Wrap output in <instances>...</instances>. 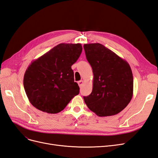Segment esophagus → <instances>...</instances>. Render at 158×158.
I'll use <instances>...</instances> for the list:
<instances>
[{
	"label": "esophagus",
	"mask_w": 158,
	"mask_h": 158,
	"mask_svg": "<svg viewBox=\"0 0 158 158\" xmlns=\"http://www.w3.org/2000/svg\"><path fill=\"white\" fill-rule=\"evenodd\" d=\"M78 85L80 87H82L83 85V84H84V81L83 80H80L78 82Z\"/></svg>",
	"instance_id": "1"
}]
</instances>
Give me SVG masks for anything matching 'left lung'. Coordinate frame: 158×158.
Listing matches in <instances>:
<instances>
[{
	"instance_id": "obj_1",
	"label": "left lung",
	"mask_w": 158,
	"mask_h": 158,
	"mask_svg": "<svg viewBox=\"0 0 158 158\" xmlns=\"http://www.w3.org/2000/svg\"><path fill=\"white\" fill-rule=\"evenodd\" d=\"M94 74L92 92L84 99L99 117L120 113L133 95V76L127 62L100 44H84Z\"/></svg>"
}]
</instances>
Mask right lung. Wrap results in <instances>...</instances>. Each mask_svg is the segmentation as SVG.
Returning <instances> with one entry per match:
<instances>
[{
  "instance_id": "1",
  "label": "right lung",
  "mask_w": 158,
  "mask_h": 158,
  "mask_svg": "<svg viewBox=\"0 0 158 158\" xmlns=\"http://www.w3.org/2000/svg\"><path fill=\"white\" fill-rule=\"evenodd\" d=\"M80 44H60L32 61L23 76V87L33 107L55 114L80 92L71 66L82 52Z\"/></svg>"
}]
</instances>
